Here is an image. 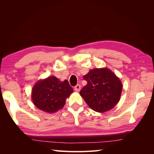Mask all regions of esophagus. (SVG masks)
Listing matches in <instances>:
<instances>
[{"mask_svg":"<svg viewBox=\"0 0 154 154\" xmlns=\"http://www.w3.org/2000/svg\"><path fill=\"white\" fill-rule=\"evenodd\" d=\"M80 89H81L80 85L78 84L75 87H74V90H75V91H76V92H79V91H80Z\"/></svg>","mask_w":154,"mask_h":154,"instance_id":"1","label":"esophagus"}]
</instances>
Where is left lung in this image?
<instances>
[{"label":"left lung","instance_id":"left-lung-1","mask_svg":"<svg viewBox=\"0 0 154 154\" xmlns=\"http://www.w3.org/2000/svg\"><path fill=\"white\" fill-rule=\"evenodd\" d=\"M83 78L87 84L82 88L80 94L92 110L105 112L118 103L122 92V83L109 69L90 70Z\"/></svg>","mask_w":154,"mask_h":154}]
</instances>
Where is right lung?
<instances>
[{"mask_svg": "<svg viewBox=\"0 0 154 154\" xmlns=\"http://www.w3.org/2000/svg\"><path fill=\"white\" fill-rule=\"evenodd\" d=\"M72 92L67 80L60 82L57 77L49 76L36 82L32 87L31 97L37 108L51 114L62 109Z\"/></svg>", "mask_w": 154, "mask_h": 154, "instance_id": "1", "label": "right lung"}]
</instances>
